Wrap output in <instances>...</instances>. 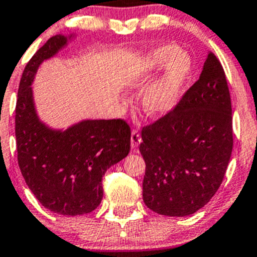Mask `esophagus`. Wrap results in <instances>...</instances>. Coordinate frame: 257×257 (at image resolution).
<instances>
[{
	"instance_id": "obj_1",
	"label": "esophagus",
	"mask_w": 257,
	"mask_h": 257,
	"mask_svg": "<svg viewBox=\"0 0 257 257\" xmlns=\"http://www.w3.org/2000/svg\"><path fill=\"white\" fill-rule=\"evenodd\" d=\"M131 140H132V148H133V149H137V148L139 147L140 142H142V137H140L139 132H138L137 129H134V131L132 132Z\"/></svg>"
}]
</instances>
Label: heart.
<instances>
[{"instance_id": "1", "label": "heart", "mask_w": 257, "mask_h": 257, "mask_svg": "<svg viewBox=\"0 0 257 257\" xmlns=\"http://www.w3.org/2000/svg\"><path fill=\"white\" fill-rule=\"evenodd\" d=\"M166 66L158 80L147 87L142 97L143 108L149 115L160 117L171 112L180 101L192 71V60L176 45H163L151 50L134 70L136 82L151 71Z\"/></svg>"}]
</instances>
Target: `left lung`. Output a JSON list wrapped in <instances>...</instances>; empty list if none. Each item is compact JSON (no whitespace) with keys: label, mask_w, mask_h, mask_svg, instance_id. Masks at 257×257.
Here are the masks:
<instances>
[{"label":"left lung","mask_w":257,"mask_h":257,"mask_svg":"<svg viewBox=\"0 0 257 257\" xmlns=\"http://www.w3.org/2000/svg\"><path fill=\"white\" fill-rule=\"evenodd\" d=\"M143 199L161 215L193 214L219 188L233 150L231 101L225 72L208 54L199 79L176 107L142 131Z\"/></svg>","instance_id":"8db88e82"}]
</instances>
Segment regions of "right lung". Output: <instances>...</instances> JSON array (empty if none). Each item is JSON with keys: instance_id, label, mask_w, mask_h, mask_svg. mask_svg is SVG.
Wrapping results in <instances>:
<instances>
[{"instance_id": "obj_1", "label": "right lung", "mask_w": 257, "mask_h": 257, "mask_svg": "<svg viewBox=\"0 0 257 257\" xmlns=\"http://www.w3.org/2000/svg\"><path fill=\"white\" fill-rule=\"evenodd\" d=\"M70 38L51 37L24 67L16 104V140L22 176L38 201L58 214L81 215L101 203L102 177L128 155L131 128L123 119H94L55 131L39 119L31 87L34 76Z\"/></svg>"}]
</instances>
